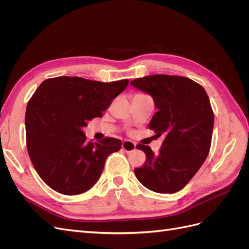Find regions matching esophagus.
Wrapping results in <instances>:
<instances>
[{
	"instance_id": "34e87169",
	"label": "esophagus",
	"mask_w": 249,
	"mask_h": 249,
	"mask_svg": "<svg viewBox=\"0 0 249 249\" xmlns=\"http://www.w3.org/2000/svg\"><path fill=\"white\" fill-rule=\"evenodd\" d=\"M123 149L126 153H131L134 149H136V144L133 141L130 140H124L123 142Z\"/></svg>"
}]
</instances>
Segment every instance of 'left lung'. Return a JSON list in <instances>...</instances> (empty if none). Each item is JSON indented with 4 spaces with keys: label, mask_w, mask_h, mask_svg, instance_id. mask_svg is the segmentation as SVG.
<instances>
[{
    "label": "left lung",
    "mask_w": 249,
    "mask_h": 249,
    "mask_svg": "<svg viewBox=\"0 0 249 249\" xmlns=\"http://www.w3.org/2000/svg\"><path fill=\"white\" fill-rule=\"evenodd\" d=\"M131 85L153 97L158 111L148 126L165 136L157 155L147 145L136 146L145 153L146 162L135 175L149 190L176 193L189 183L210 152L214 114L209 96L194 81L168 74L136 79Z\"/></svg>",
    "instance_id": "1"
}]
</instances>
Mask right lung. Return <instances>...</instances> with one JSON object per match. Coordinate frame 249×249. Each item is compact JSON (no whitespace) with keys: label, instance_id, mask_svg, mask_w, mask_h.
Returning a JSON list of instances; mask_svg holds the SVG:
<instances>
[{"label":"right lung","instance_id":"obj_1","mask_svg":"<svg viewBox=\"0 0 249 249\" xmlns=\"http://www.w3.org/2000/svg\"><path fill=\"white\" fill-rule=\"evenodd\" d=\"M129 80L111 83L79 77L43 81L26 111L27 148L33 166L53 190L84 193L99 180L107 157L122 148V140L87 142L83 131L90 119L102 117Z\"/></svg>","mask_w":249,"mask_h":249}]
</instances>
